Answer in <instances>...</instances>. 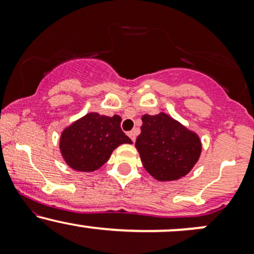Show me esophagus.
I'll use <instances>...</instances> for the list:
<instances>
[{
  "label": "esophagus",
  "instance_id": "1",
  "mask_svg": "<svg viewBox=\"0 0 254 254\" xmlns=\"http://www.w3.org/2000/svg\"><path fill=\"white\" fill-rule=\"evenodd\" d=\"M127 135H129V137L131 138V141H132V142L136 141V135H137V131L136 130L130 131V132H127Z\"/></svg>",
  "mask_w": 254,
  "mask_h": 254
}]
</instances>
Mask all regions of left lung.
<instances>
[{
  "mask_svg": "<svg viewBox=\"0 0 254 254\" xmlns=\"http://www.w3.org/2000/svg\"><path fill=\"white\" fill-rule=\"evenodd\" d=\"M135 147L145 171L159 182L185 177L202 153L198 133L165 112L142 116Z\"/></svg>",
  "mask_w": 254,
  "mask_h": 254,
  "instance_id": "obj_1",
  "label": "left lung"
}]
</instances>
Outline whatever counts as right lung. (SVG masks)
<instances>
[{
    "instance_id": "obj_1",
    "label": "right lung",
    "mask_w": 254,
    "mask_h": 254,
    "mask_svg": "<svg viewBox=\"0 0 254 254\" xmlns=\"http://www.w3.org/2000/svg\"><path fill=\"white\" fill-rule=\"evenodd\" d=\"M118 115L89 112L65 127L61 132L60 151L64 162L77 172L99 170L121 144L132 141L121 129Z\"/></svg>"
}]
</instances>
